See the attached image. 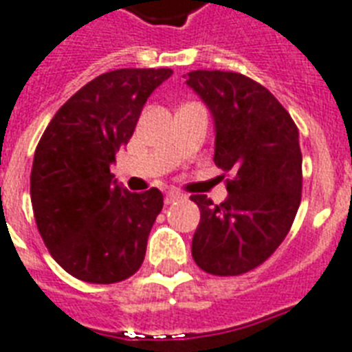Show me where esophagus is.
<instances>
[{
    "label": "esophagus",
    "mask_w": 352,
    "mask_h": 352,
    "mask_svg": "<svg viewBox=\"0 0 352 352\" xmlns=\"http://www.w3.org/2000/svg\"><path fill=\"white\" fill-rule=\"evenodd\" d=\"M179 199H182L181 192H177V190H168V192H166L164 203L171 204V203H175V201H179Z\"/></svg>",
    "instance_id": "obj_1"
}]
</instances>
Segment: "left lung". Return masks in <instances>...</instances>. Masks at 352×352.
<instances>
[{
	"label": "left lung",
	"mask_w": 352,
	"mask_h": 352,
	"mask_svg": "<svg viewBox=\"0 0 352 352\" xmlns=\"http://www.w3.org/2000/svg\"><path fill=\"white\" fill-rule=\"evenodd\" d=\"M184 78L214 118V162L232 175L221 204L192 195L201 210L192 256L204 272L239 276L267 261L294 223L300 133L276 96L245 74L192 71Z\"/></svg>",
	"instance_id": "8db88e82"
}]
</instances>
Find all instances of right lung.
<instances>
[{
	"mask_svg": "<svg viewBox=\"0 0 352 352\" xmlns=\"http://www.w3.org/2000/svg\"><path fill=\"white\" fill-rule=\"evenodd\" d=\"M171 73L117 69L96 76L58 109L38 142L30 171L38 232L54 261L82 281L117 283L142 265L162 193H131L109 166Z\"/></svg>",
	"mask_w": 352,
	"mask_h": 352,
	"instance_id": "obj_1",
	"label": "right lung"
}]
</instances>
